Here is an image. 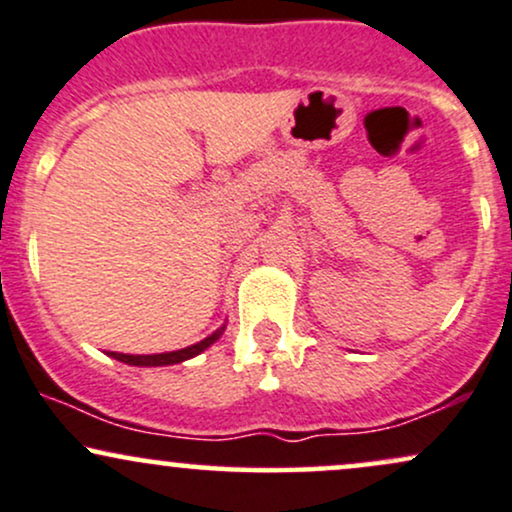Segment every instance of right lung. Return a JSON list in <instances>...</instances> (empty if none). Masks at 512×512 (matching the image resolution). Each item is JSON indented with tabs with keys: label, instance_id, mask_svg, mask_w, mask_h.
<instances>
[{
	"label": "right lung",
	"instance_id": "1",
	"mask_svg": "<svg viewBox=\"0 0 512 512\" xmlns=\"http://www.w3.org/2000/svg\"><path fill=\"white\" fill-rule=\"evenodd\" d=\"M221 332H214L211 337L202 339V342L187 346V349H180V351H168V354H151V356H132V354H117V351H110V356L117 358V361L122 363H129V366H170V363H180V361H187V358L202 354L207 346H211L219 339Z\"/></svg>",
	"mask_w": 512,
	"mask_h": 512
}]
</instances>
